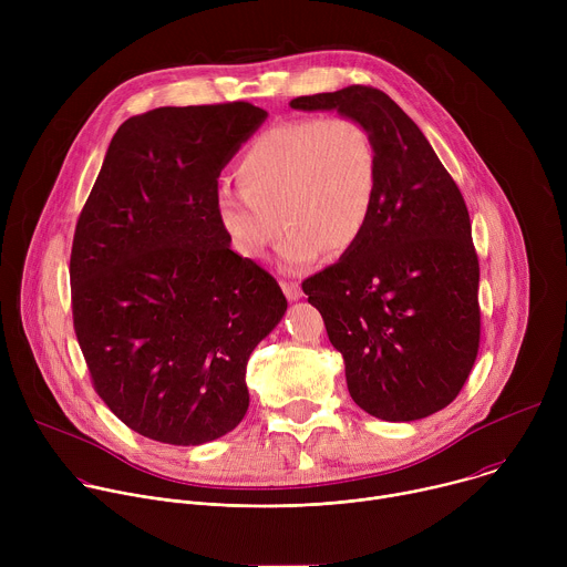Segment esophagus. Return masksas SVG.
Returning <instances> with one entry per match:
<instances>
[{
  "instance_id": "34e87169",
  "label": "esophagus",
  "mask_w": 567,
  "mask_h": 567,
  "mask_svg": "<svg viewBox=\"0 0 567 567\" xmlns=\"http://www.w3.org/2000/svg\"><path fill=\"white\" fill-rule=\"evenodd\" d=\"M280 287H282V291H285V296H287L289 300H298V298L302 296V289H300V285H298V282L282 280V282H280Z\"/></svg>"
}]
</instances>
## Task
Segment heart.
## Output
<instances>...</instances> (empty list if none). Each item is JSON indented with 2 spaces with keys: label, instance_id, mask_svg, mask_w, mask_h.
Here are the masks:
<instances>
[{
  "label": "heart",
  "instance_id": "heart-1",
  "mask_svg": "<svg viewBox=\"0 0 567 567\" xmlns=\"http://www.w3.org/2000/svg\"><path fill=\"white\" fill-rule=\"evenodd\" d=\"M239 193L219 190L215 219L228 247L260 262L280 233V265L300 271L322 254H348L377 202L379 158L354 118H298L258 134L235 168Z\"/></svg>",
  "mask_w": 567,
  "mask_h": 567
}]
</instances>
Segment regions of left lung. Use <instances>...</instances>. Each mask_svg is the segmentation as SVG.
Wrapping results in <instances>:
<instances>
[{"label": "left lung", "instance_id": "1", "mask_svg": "<svg viewBox=\"0 0 567 567\" xmlns=\"http://www.w3.org/2000/svg\"><path fill=\"white\" fill-rule=\"evenodd\" d=\"M289 105L359 121L379 158L365 233L302 291L343 354L357 406L385 422L429 417L457 396L480 346V267L462 193L388 94L352 85Z\"/></svg>", "mask_w": 567, "mask_h": 567}]
</instances>
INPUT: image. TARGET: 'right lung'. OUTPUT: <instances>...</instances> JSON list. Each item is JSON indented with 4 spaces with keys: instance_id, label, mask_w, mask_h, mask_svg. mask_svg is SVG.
Listing matches in <instances>:
<instances>
[{
    "instance_id": "right-lung-1",
    "label": "right lung",
    "mask_w": 567,
    "mask_h": 567,
    "mask_svg": "<svg viewBox=\"0 0 567 567\" xmlns=\"http://www.w3.org/2000/svg\"><path fill=\"white\" fill-rule=\"evenodd\" d=\"M267 118L245 103L158 107L114 134L78 217L73 328L107 409L154 442L199 446L249 409L247 361L287 298L215 219L224 166Z\"/></svg>"
}]
</instances>
